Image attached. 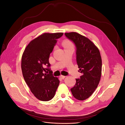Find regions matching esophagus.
<instances>
[{"instance_id":"esophagus-1","label":"esophagus","mask_w":125,"mask_h":125,"mask_svg":"<svg viewBox=\"0 0 125 125\" xmlns=\"http://www.w3.org/2000/svg\"><path fill=\"white\" fill-rule=\"evenodd\" d=\"M60 78H61L62 79H64V78H66V76H65V75H60Z\"/></svg>"}]
</instances>
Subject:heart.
I'll list each match as a JSON object with an SVG mask.
<instances>
[{
    "instance_id": "1",
    "label": "heart",
    "mask_w": 125,
    "mask_h": 125,
    "mask_svg": "<svg viewBox=\"0 0 125 125\" xmlns=\"http://www.w3.org/2000/svg\"><path fill=\"white\" fill-rule=\"evenodd\" d=\"M63 46L64 47H70V46H73V45H72V43L70 42V41H66L65 42H63Z\"/></svg>"
}]
</instances>
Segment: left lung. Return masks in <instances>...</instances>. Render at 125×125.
<instances>
[{
    "instance_id": "obj_1",
    "label": "left lung",
    "mask_w": 125,
    "mask_h": 125,
    "mask_svg": "<svg viewBox=\"0 0 125 125\" xmlns=\"http://www.w3.org/2000/svg\"><path fill=\"white\" fill-rule=\"evenodd\" d=\"M67 39L74 43L76 61L82 74L75 79L70 89L75 99L83 101L92 95L99 83L102 73V59L99 49L89 39L76 32L66 33Z\"/></svg>"
}]
</instances>
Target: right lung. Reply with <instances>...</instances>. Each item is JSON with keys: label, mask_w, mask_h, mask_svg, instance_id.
<instances>
[{"label": "right lung", "mask_w": 125, "mask_h": 125, "mask_svg": "<svg viewBox=\"0 0 125 125\" xmlns=\"http://www.w3.org/2000/svg\"><path fill=\"white\" fill-rule=\"evenodd\" d=\"M63 33H44L28 45L22 57L24 80L37 99L48 101L54 97L59 80L50 69L49 58Z\"/></svg>", "instance_id": "obj_1"}]
</instances>
